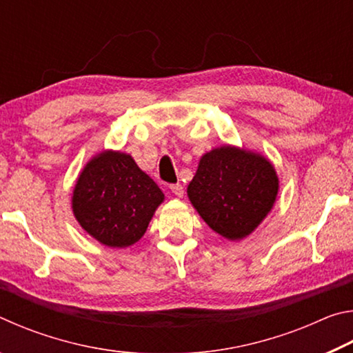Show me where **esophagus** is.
<instances>
[{
  "label": "esophagus",
  "instance_id": "34e87169",
  "mask_svg": "<svg viewBox=\"0 0 353 353\" xmlns=\"http://www.w3.org/2000/svg\"><path fill=\"white\" fill-rule=\"evenodd\" d=\"M170 190H171V193H174V196H177V198H182L183 196V187L181 183L170 185Z\"/></svg>",
  "mask_w": 353,
  "mask_h": 353
}]
</instances>
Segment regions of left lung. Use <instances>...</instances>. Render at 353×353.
Returning <instances> with one entry per match:
<instances>
[{
    "instance_id": "8db88e82",
    "label": "left lung",
    "mask_w": 353,
    "mask_h": 353,
    "mask_svg": "<svg viewBox=\"0 0 353 353\" xmlns=\"http://www.w3.org/2000/svg\"><path fill=\"white\" fill-rule=\"evenodd\" d=\"M187 191L210 229L229 240H241L271 212L279 179L261 155L223 146L201 159Z\"/></svg>"
}]
</instances>
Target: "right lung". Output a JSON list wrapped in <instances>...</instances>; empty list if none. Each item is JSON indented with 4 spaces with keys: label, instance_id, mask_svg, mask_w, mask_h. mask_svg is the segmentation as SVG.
<instances>
[{
    "label": "right lung",
    "instance_id": "obj_1",
    "mask_svg": "<svg viewBox=\"0 0 353 353\" xmlns=\"http://www.w3.org/2000/svg\"><path fill=\"white\" fill-rule=\"evenodd\" d=\"M162 190L128 154L107 151L83 168L73 191L82 229L109 248H128L145 235Z\"/></svg>",
    "mask_w": 353,
    "mask_h": 353
}]
</instances>
